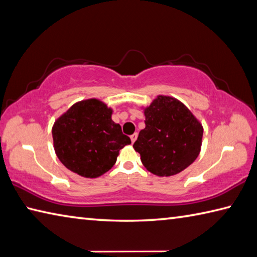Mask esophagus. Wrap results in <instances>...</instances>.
I'll return each mask as SVG.
<instances>
[{"label":"esophagus","mask_w":257,"mask_h":257,"mask_svg":"<svg viewBox=\"0 0 257 257\" xmlns=\"http://www.w3.org/2000/svg\"><path fill=\"white\" fill-rule=\"evenodd\" d=\"M137 139H138V133H134V134L131 135V141H132V143L137 141Z\"/></svg>","instance_id":"1"}]
</instances>
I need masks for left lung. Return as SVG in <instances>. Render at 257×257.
Returning <instances> with one entry per match:
<instances>
[{
  "label": "left lung",
  "mask_w": 257,
  "mask_h": 257,
  "mask_svg": "<svg viewBox=\"0 0 257 257\" xmlns=\"http://www.w3.org/2000/svg\"><path fill=\"white\" fill-rule=\"evenodd\" d=\"M145 127L133 148L147 170L158 177H171L198 158L204 127L180 100L159 95L144 107Z\"/></svg>",
  "instance_id": "8db88e82"
}]
</instances>
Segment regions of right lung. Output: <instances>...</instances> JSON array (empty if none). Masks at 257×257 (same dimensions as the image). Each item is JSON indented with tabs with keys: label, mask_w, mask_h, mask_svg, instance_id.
<instances>
[{
	"label": "right lung",
	"mask_w": 257,
	"mask_h": 257,
	"mask_svg": "<svg viewBox=\"0 0 257 257\" xmlns=\"http://www.w3.org/2000/svg\"><path fill=\"white\" fill-rule=\"evenodd\" d=\"M113 109L104 101H77L52 126L53 149L60 162L84 178H98L112 168L119 150L131 144L120 125L113 122Z\"/></svg>",
	"instance_id": "1"
}]
</instances>
